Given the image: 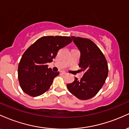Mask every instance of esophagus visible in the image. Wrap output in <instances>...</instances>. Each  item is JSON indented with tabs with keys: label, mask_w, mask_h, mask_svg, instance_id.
Instances as JSON below:
<instances>
[{
	"label": "esophagus",
	"mask_w": 129,
	"mask_h": 129,
	"mask_svg": "<svg viewBox=\"0 0 129 129\" xmlns=\"http://www.w3.org/2000/svg\"><path fill=\"white\" fill-rule=\"evenodd\" d=\"M61 73L62 74V75H67V73L66 72H65V71H61Z\"/></svg>",
	"instance_id": "esophagus-1"
}]
</instances>
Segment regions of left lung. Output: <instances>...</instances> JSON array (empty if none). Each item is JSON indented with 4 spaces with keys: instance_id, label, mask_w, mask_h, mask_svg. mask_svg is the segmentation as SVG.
<instances>
[{
    "instance_id": "8db88e82",
    "label": "left lung",
    "mask_w": 129,
    "mask_h": 129,
    "mask_svg": "<svg viewBox=\"0 0 129 129\" xmlns=\"http://www.w3.org/2000/svg\"><path fill=\"white\" fill-rule=\"evenodd\" d=\"M81 52L79 67L84 74L81 80L75 78L67 85L69 91L79 100H89L96 95L105 83L109 69L107 60L98 47L87 38L72 36Z\"/></svg>"
}]
</instances>
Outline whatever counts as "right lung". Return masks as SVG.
Wrapping results in <instances>:
<instances>
[{
  "label": "right lung",
  "mask_w": 129,
  "mask_h": 129,
  "mask_svg": "<svg viewBox=\"0 0 129 129\" xmlns=\"http://www.w3.org/2000/svg\"><path fill=\"white\" fill-rule=\"evenodd\" d=\"M69 36H44L25 51L18 66V79L23 92L38 96L50 88L53 79L59 72L48 68L60 48L72 42Z\"/></svg>",
  "instance_id": "obj_1"
}]
</instances>
